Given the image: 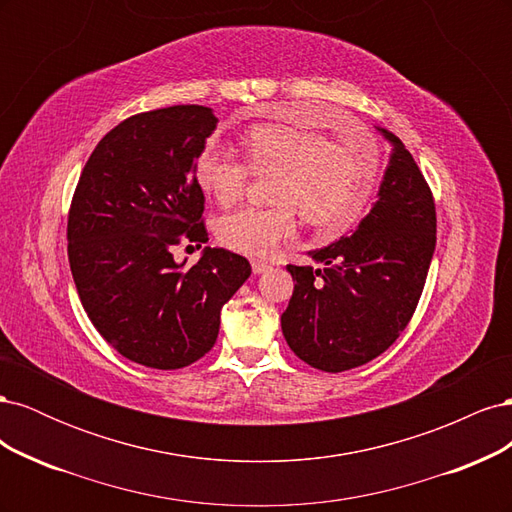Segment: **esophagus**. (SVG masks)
Returning <instances> with one entry per match:
<instances>
[{"label":"esophagus","instance_id":"1","mask_svg":"<svg viewBox=\"0 0 512 512\" xmlns=\"http://www.w3.org/2000/svg\"><path fill=\"white\" fill-rule=\"evenodd\" d=\"M269 269V265L265 260H252V271L254 273H265Z\"/></svg>","mask_w":512,"mask_h":512}]
</instances>
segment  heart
<instances>
[{"label":"heart","mask_w":512,"mask_h":512,"mask_svg":"<svg viewBox=\"0 0 512 512\" xmlns=\"http://www.w3.org/2000/svg\"><path fill=\"white\" fill-rule=\"evenodd\" d=\"M245 162L205 145L194 162L200 188L228 207L243 196L250 168L275 175L273 207H245L218 224V239L245 256H269L297 232V211L322 235H342L365 213L376 190L380 160L363 141H329L312 130L256 126L243 136Z\"/></svg>","instance_id":"obj_1"}]
</instances>
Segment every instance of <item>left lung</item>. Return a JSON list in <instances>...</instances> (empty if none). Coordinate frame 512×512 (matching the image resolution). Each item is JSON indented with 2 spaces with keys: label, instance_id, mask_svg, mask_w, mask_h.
I'll use <instances>...</instances> for the list:
<instances>
[{
  "label": "left lung",
  "instance_id": "1",
  "mask_svg": "<svg viewBox=\"0 0 512 512\" xmlns=\"http://www.w3.org/2000/svg\"><path fill=\"white\" fill-rule=\"evenodd\" d=\"M391 156L378 200L350 237L307 252L316 267L288 265L294 292L282 333L301 361L346 371L376 359L408 327L436 250V205L412 153L384 130Z\"/></svg>",
  "mask_w": 512,
  "mask_h": 512
}]
</instances>
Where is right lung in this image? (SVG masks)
<instances>
[{"label":"right lung","instance_id":"right-lung-1","mask_svg":"<svg viewBox=\"0 0 512 512\" xmlns=\"http://www.w3.org/2000/svg\"><path fill=\"white\" fill-rule=\"evenodd\" d=\"M218 126L213 108L179 104L134 115L91 153L68 215V258L98 333L126 359L181 369L218 339L224 303L250 277L243 256L205 247L194 267L181 241L207 243L194 162Z\"/></svg>","mask_w":512,"mask_h":512}]
</instances>
